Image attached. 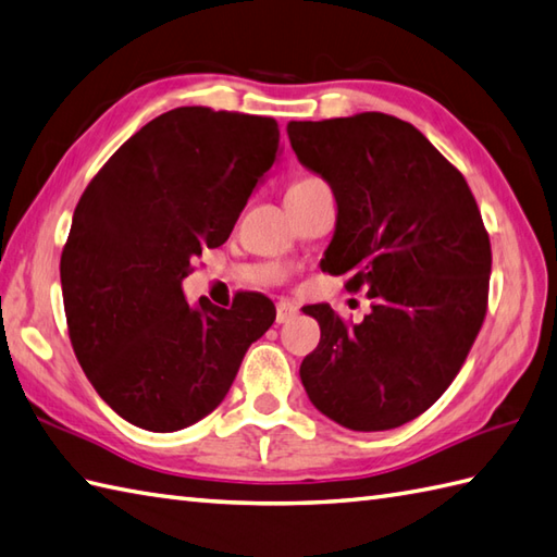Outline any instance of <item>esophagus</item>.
<instances>
[{"mask_svg": "<svg viewBox=\"0 0 557 557\" xmlns=\"http://www.w3.org/2000/svg\"><path fill=\"white\" fill-rule=\"evenodd\" d=\"M295 317H298V307H295L293 302L281 300L276 305V324H288V321H293Z\"/></svg>", "mask_w": 557, "mask_h": 557, "instance_id": "obj_1", "label": "esophagus"}]
</instances>
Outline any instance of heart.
<instances>
[{"label": "heart", "mask_w": 557, "mask_h": 557, "mask_svg": "<svg viewBox=\"0 0 557 557\" xmlns=\"http://www.w3.org/2000/svg\"><path fill=\"white\" fill-rule=\"evenodd\" d=\"M314 183H321L319 178H300V181H295L293 185H290V190H295V188H305V185H314Z\"/></svg>", "instance_id": "heart-1"}]
</instances>
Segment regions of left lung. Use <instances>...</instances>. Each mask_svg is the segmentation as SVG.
Segmentation results:
<instances>
[{
    "label": "left lung",
    "mask_w": 557,
    "mask_h": 557,
    "mask_svg": "<svg viewBox=\"0 0 557 557\" xmlns=\"http://www.w3.org/2000/svg\"><path fill=\"white\" fill-rule=\"evenodd\" d=\"M288 138L338 205L321 269L352 274L348 288L372 300L360 324L305 307L321 338L302 386L345 429L403 426L446 393L484 324L491 243L476 200L412 123L381 111L290 121Z\"/></svg>",
    "instance_id": "left-lung-1"
}]
</instances>
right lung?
<instances>
[{"mask_svg":"<svg viewBox=\"0 0 557 557\" xmlns=\"http://www.w3.org/2000/svg\"><path fill=\"white\" fill-rule=\"evenodd\" d=\"M269 116L178 107L152 119L100 169L73 212L61 293L73 352L126 422L169 434L226 398L276 307L238 293L231 310L185 302L181 281L224 245L278 157Z\"/></svg>","mask_w":557,"mask_h":557,"instance_id":"1","label":"right lung"}]
</instances>
